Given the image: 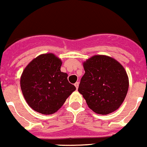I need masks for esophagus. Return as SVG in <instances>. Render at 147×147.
<instances>
[{
	"label": "esophagus",
	"mask_w": 147,
	"mask_h": 147,
	"mask_svg": "<svg viewBox=\"0 0 147 147\" xmlns=\"http://www.w3.org/2000/svg\"><path fill=\"white\" fill-rule=\"evenodd\" d=\"M79 84H80L79 82H77L75 83V87H76L77 90L78 89V86H79Z\"/></svg>",
	"instance_id": "obj_1"
}]
</instances>
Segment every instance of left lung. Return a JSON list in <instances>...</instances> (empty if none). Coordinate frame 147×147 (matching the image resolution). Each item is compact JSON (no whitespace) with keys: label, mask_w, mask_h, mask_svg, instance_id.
Segmentation results:
<instances>
[{"label":"left lung","mask_w":147,"mask_h":147,"mask_svg":"<svg viewBox=\"0 0 147 147\" xmlns=\"http://www.w3.org/2000/svg\"><path fill=\"white\" fill-rule=\"evenodd\" d=\"M85 73L78 92L89 107L99 115L116 111L129 88L127 72L118 61L107 55H94L83 63Z\"/></svg>","instance_id":"8db88e82"}]
</instances>
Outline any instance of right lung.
Instances as JSON below:
<instances>
[{"mask_svg":"<svg viewBox=\"0 0 147 147\" xmlns=\"http://www.w3.org/2000/svg\"><path fill=\"white\" fill-rule=\"evenodd\" d=\"M62 61L53 53L42 54L28 64L20 77L24 98L33 110L42 115L57 112L76 90L60 71Z\"/></svg>","mask_w":147,"mask_h":147,"instance_id":"add662e5","label":"right lung"}]
</instances>
